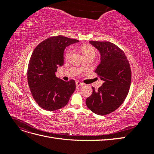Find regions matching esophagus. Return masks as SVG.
Returning <instances> with one entry per match:
<instances>
[{
  "instance_id": "obj_1",
  "label": "esophagus",
  "mask_w": 154,
  "mask_h": 154,
  "mask_svg": "<svg viewBox=\"0 0 154 154\" xmlns=\"http://www.w3.org/2000/svg\"><path fill=\"white\" fill-rule=\"evenodd\" d=\"M83 83H82V82H78V81H76V86L77 87H80V86H83Z\"/></svg>"
}]
</instances>
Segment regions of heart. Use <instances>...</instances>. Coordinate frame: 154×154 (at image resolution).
<instances>
[{
  "mask_svg": "<svg viewBox=\"0 0 154 154\" xmlns=\"http://www.w3.org/2000/svg\"><path fill=\"white\" fill-rule=\"evenodd\" d=\"M80 51L83 57H85V56H87V55H89V54L95 55L94 49L90 45H82L80 48ZM72 52H73V50L72 48L68 49L66 51V53H65V58H66V59L68 60L70 57H71V56L72 54Z\"/></svg>",
  "mask_w": 154,
  "mask_h": 154,
  "instance_id": "b5f03b06",
  "label": "heart"
}]
</instances>
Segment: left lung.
Masks as SVG:
<instances>
[{"mask_svg":"<svg viewBox=\"0 0 154 154\" xmlns=\"http://www.w3.org/2000/svg\"><path fill=\"white\" fill-rule=\"evenodd\" d=\"M100 53V63L95 72L103 85L86 100L87 107L93 112L103 116L112 112L127 97L131 83V69L123 51L110 42L89 41Z\"/></svg>","mask_w":154,"mask_h":154,"instance_id":"1","label":"left lung"}]
</instances>
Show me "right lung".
Wrapping results in <instances>:
<instances>
[{"label":"right lung","instance_id":"obj_1","mask_svg":"<svg viewBox=\"0 0 154 154\" xmlns=\"http://www.w3.org/2000/svg\"><path fill=\"white\" fill-rule=\"evenodd\" d=\"M79 42L59 35L50 37L36 46L31 57L27 81L31 94L44 110L53 111L66 106L75 91L74 80L65 82L56 76L63 65V52L67 46Z\"/></svg>","mask_w":154,"mask_h":154}]
</instances>
